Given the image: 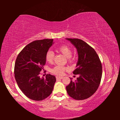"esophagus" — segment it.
<instances>
[{"label": "esophagus", "mask_w": 120, "mask_h": 120, "mask_svg": "<svg viewBox=\"0 0 120 120\" xmlns=\"http://www.w3.org/2000/svg\"><path fill=\"white\" fill-rule=\"evenodd\" d=\"M63 78H64V77H59V76L56 77V79H62Z\"/></svg>", "instance_id": "1"}]
</instances>
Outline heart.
<instances>
[{
  "label": "heart",
  "mask_w": 120,
  "mask_h": 120,
  "mask_svg": "<svg viewBox=\"0 0 120 120\" xmlns=\"http://www.w3.org/2000/svg\"><path fill=\"white\" fill-rule=\"evenodd\" d=\"M57 51L64 55L66 58H68L69 61H71V56H72V50L69 46L66 45H61L57 48ZM54 58V53L51 50L47 51L45 55L46 60L48 62H52ZM67 69V68L63 66H56L52 69V72L56 75H62L64 74V71Z\"/></svg>",
  "instance_id": "obj_1"
}]
</instances>
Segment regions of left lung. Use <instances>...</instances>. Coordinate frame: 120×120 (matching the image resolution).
Here are the masks:
<instances>
[{
  "mask_svg": "<svg viewBox=\"0 0 120 120\" xmlns=\"http://www.w3.org/2000/svg\"><path fill=\"white\" fill-rule=\"evenodd\" d=\"M76 48L78 59L73 74L79 77L75 82L70 78L66 87L68 95L76 100L89 98L96 92L100 84L102 66L98 56L93 48L80 39L66 38Z\"/></svg>",
  "mask_w": 120,
  "mask_h": 120,
  "instance_id": "left-lung-1",
  "label": "left lung"
}]
</instances>
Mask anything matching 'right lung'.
I'll return each mask as SVG.
<instances>
[{
  "label": "right lung",
  "mask_w": 120,
  "mask_h": 120,
  "mask_svg": "<svg viewBox=\"0 0 120 120\" xmlns=\"http://www.w3.org/2000/svg\"><path fill=\"white\" fill-rule=\"evenodd\" d=\"M53 39L36 40L26 45L16 58L14 74L19 89L34 101H42L50 96L56 82V77L47 74L40 78L45 64V55L53 44Z\"/></svg>",
  "instance_id": "1"
}]
</instances>
